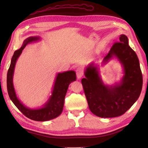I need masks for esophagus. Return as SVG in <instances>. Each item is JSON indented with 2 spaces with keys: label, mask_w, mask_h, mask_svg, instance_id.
Here are the masks:
<instances>
[{
  "label": "esophagus",
  "mask_w": 148,
  "mask_h": 148,
  "mask_svg": "<svg viewBox=\"0 0 148 148\" xmlns=\"http://www.w3.org/2000/svg\"><path fill=\"white\" fill-rule=\"evenodd\" d=\"M76 73H77V77L79 79L81 78L83 75V69L81 67H78V68L76 70Z\"/></svg>",
  "instance_id": "34e87169"
}]
</instances>
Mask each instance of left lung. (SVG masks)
Returning <instances> with one entry per match:
<instances>
[{"instance_id": "1", "label": "left lung", "mask_w": 148, "mask_h": 148, "mask_svg": "<svg viewBox=\"0 0 148 148\" xmlns=\"http://www.w3.org/2000/svg\"><path fill=\"white\" fill-rule=\"evenodd\" d=\"M103 60L106 64L115 57L123 68L124 75L120 83L107 86L102 82L97 66L90 64L82 79L84 92L91 112L102 118L119 117L125 114L140 96L143 76L136 53L128 45L125 34L120 35Z\"/></svg>"}]
</instances>
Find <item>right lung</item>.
I'll use <instances>...</instances> for the list:
<instances>
[{
  "label": "right lung",
  "mask_w": 148,
  "mask_h": 148,
  "mask_svg": "<svg viewBox=\"0 0 148 148\" xmlns=\"http://www.w3.org/2000/svg\"><path fill=\"white\" fill-rule=\"evenodd\" d=\"M39 39V37L28 38L25 40L21 48L15 51L7 72V86L8 96L10 99L26 117L33 120L44 122L55 119L61 114L63 110L65 97L69 84L71 82L75 81L77 78L75 72L72 70L58 73L53 87L52 95L42 108L31 109L22 104L16 97L13 84V76L15 64L25 46L28 44L36 41Z\"/></svg>",
  "instance_id": "obj_1"
}]
</instances>
